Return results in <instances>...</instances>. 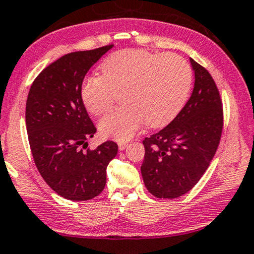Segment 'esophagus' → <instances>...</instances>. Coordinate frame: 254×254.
Masks as SVG:
<instances>
[{
	"label": "esophagus",
	"instance_id": "obj_1",
	"mask_svg": "<svg viewBox=\"0 0 254 254\" xmlns=\"http://www.w3.org/2000/svg\"><path fill=\"white\" fill-rule=\"evenodd\" d=\"M126 146H127V143H126V142L119 143V149H120V151H124V149L126 148Z\"/></svg>",
	"mask_w": 254,
	"mask_h": 254
}]
</instances>
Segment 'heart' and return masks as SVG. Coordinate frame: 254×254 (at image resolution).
Wrapping results in <instances>:
<instances>
[{"label": "heart", "mask_w": 254, "mask_h": 254, "mask_svg": "<svg viewBox=\"0 0 254 254\" xmlns=\"http://www.w3.org/2000/svg\"><path fill=\"white\" fill-rule=\"evenodd\" d=\"M102 75L86 77L81 99L87 111L102 114L115 90L122 88V107L113 109L99 122L103 135L127 141L143 124L162 127L177 117L192 86V70L175 54H153L141 49L113 53L100 65Z\"/></svg>", "instance_id": "1"}]
</instances>
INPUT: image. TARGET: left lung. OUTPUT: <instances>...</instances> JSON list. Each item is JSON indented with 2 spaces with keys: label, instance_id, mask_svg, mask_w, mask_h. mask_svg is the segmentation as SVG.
Segmentation results:
<instances>
[{
  "label": "left lung",
  "instance_id": "8db88e82",
  "mask_svg": "<svg viewBox=\"0 0 254 254\" xmlns=\"http://www.w3.org/2000/svg\"><path fill=\"white\" fill-rule=\"evenodd\" d=\"M194 88L179 114L164 129L146 137L141 165L148 192L174 199L195 186L212 161L223 132V102L214 80L190 59Z\"/></svg>",
  "mask_w": 254,
  "mask_h": 254
}]
</instances>
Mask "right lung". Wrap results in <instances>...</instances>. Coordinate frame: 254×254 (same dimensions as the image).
<instances>
[{
	"label": "right lung",
	"instance_id": "right-lung-1",
	"mask_svg": "<svg viewBox=\"0 0 254 254\" xmlns=\"http://www.w3.org/2000/svg\"><path fill=\"white\" fill-rule=\"evenodd\" d=\"M111 46L74 52L45 68L31 84L26 105L28 139L41 177L62 198L84 201L105 189L106 171L118 145L90 151L96 128L81 99L84 76Z\"/></svg>",
	"mask_w": 254,
	"mask_h": 254
}]
</instances>
